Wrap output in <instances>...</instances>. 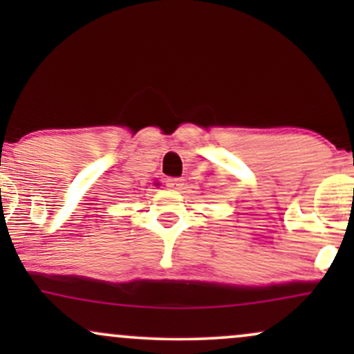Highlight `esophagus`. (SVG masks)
Instances as JSON below:
<instances>
[{
	"instance_id": "esophagus-1",
	"label": "esophagus",
	"mask_w": 354,
	"mask_h": 354,
	"mask_svg": "<svg viewBox=\"0 0 354 354\" xmlns=\"http://www.w3.org/2000/svg\"><path fill=\"white\" fill-rule=\"evenodd\" d=\"M166 185H168V188L171 189H183V186H185V180H183V178H168Z\"/></svg>"
}]
</instances>
